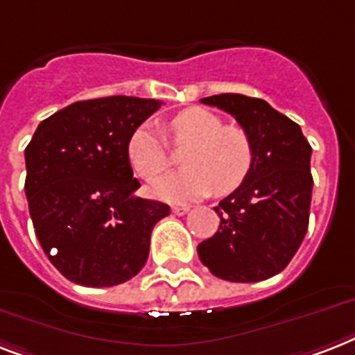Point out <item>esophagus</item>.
<instances>
[{
  "instance_id": "34e87169",
  "label": "esophagus",
  "mask_w": 355,
  "mask_h": 355,
  "mask_svg": "<svg viewBox=\"0 0 355 355\" xmlns=\"http://www.w3.org/2000/svg\"><path fill=\"white\" fill-rule=\"evenodd\" d=\"M175 215H178V217H182V215H186L187 211H189V206H173L171 209Z\"/></svg>"
}]
</instances>
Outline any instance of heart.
I'll list each match as a JSON object with an SVG mask.
<instances>
[{"mask_svg":"<svg viewBox=\"0 0 355 355\" xmlns=\"http://www.w3.org/2000/svg\"><path fill=\"white\" fill-rule=\"evenodd\" d=\"M169 142L186 149L182 171L153 184V193L169 202H187L209 193L235 191L252 171L253 144L239 125H224L223 118L204 107H187L168 123ZM128 162L144 180L157 178L169 166L166 140L151 123H140L125 144Z\"/></svg>","mask_w":355,"mask_h":355,"instance_id":"heart-1","label":"heart"}]
</instances>
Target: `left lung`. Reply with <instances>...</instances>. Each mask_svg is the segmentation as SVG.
I'll use <instances>...</instances> for the list:
<instances>
[{
  "mask_svg": "<svg viewBox=\"0 0 355 355\" xmlns=\"http://www.w3.org/2000/svg\"><path fill=\"white\" fill-rule=\"evenodd\" d=\"M200 102L235 116L253 144V166L246 180L215 207L220 226L198 244V257L224 281L273 277L306 235L312 148L297 123L261 98L227 93Z\"/></svg>",
  "mask_w": 355,
  "mask_h": 355,
  "instance_id": "left-lung-1",
  "label": "left lung"
}]
</instances>
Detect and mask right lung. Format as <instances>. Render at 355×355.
<instances>
[{
	"mask_svg": "<svg viewBox=\"0 0 355 355\" xmlns=\"http://www.w3.org/2000/svg\"><path fill=\"white\" fill-rule=\"evenodd\" d=\"M160 100L107 96L67 105L37 125L25 149L34 232L54 268L82 286L122 284L144 268L169 206L135 197L125 144Z\"/></svg>",
	"mask_w": 355,
	"mask_h": 355,
	"instance_id": "1",
	"label": "right lung"
}]
</instances>
